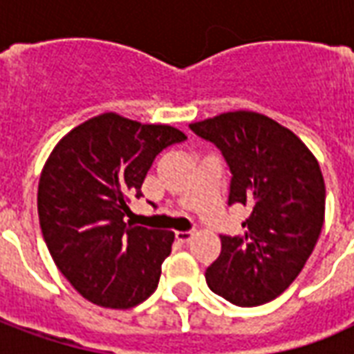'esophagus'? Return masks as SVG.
I'll list each match as a JSON object with an SVG mask.
<instances>
[{"mask_svg":"<svg viewBox=\"0 0 354 354\" xmlns=\"http://www.w3.org/2000/svg\"><path fill=\"white\" fill-rule=\"evenodd\" d=\"M193 237V231H176V239L182 243H187Z\"/></svg>","mask_w":354,"mask_h":354,"instance_id":"34e87169","label":"esophagus"}]
</instances>
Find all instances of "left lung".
I'll return each mask as SVG.
<instances>
[{"label":"left lung","instance_id":"1","mask_svg":"<svg viewBox=\"0 0 354 354\" xmlns=\"http://www.w3.org/2000/svg\"><path fill=\"white\" fill-rule=\"evenodd\" d=\"M189 129L222 151L231 172L227 205L252 210L243 235H220L208 286L241 307L267 304L301 273L319 241L326 203L319 162L294 132L254 111H230Z\"/></svg>","mask_w":354,"mask_h":354}]
</instances>
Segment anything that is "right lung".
Listing matches in <instances>:
<instances>
[{"label":"right lung","instance_id":"right-lung-1","mask_svg":"<svg viewBox=\"0 0 354 354\" xmlns=\"http://www.w3.org/2000/svg\"><path fill=\"white\" fill-rule=\"evenodd\" d=\"M184 140L169 124L102 113L53 149L37 189L39 225L60 273L85 299L131 309L155 292L174 233L134 227L124 216L155 157Z\"/></svg>","mask_w":354,"mask_h":354}]
</instances>
